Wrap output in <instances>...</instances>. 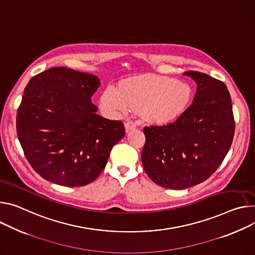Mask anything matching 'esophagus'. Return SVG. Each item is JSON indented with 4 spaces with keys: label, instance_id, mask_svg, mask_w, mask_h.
<instances>
[{
    "label": "esophagus",
    "instance_id": "1",
    "mask_svg": "<svg viewBox=\"0 0 255 255\" xmlns=\"http://www.w3.org/2000/svg\"><path fill=\"white\" fill-rule=\"evenodd\" d=\"M135 128H136V124H135L133 121L129 120V121H127V122L125 123V129H126L127 132L130 131V130H133V129H135Z\"/></svg>",
    "mask_w": 255,
    "mask_h": 255
}]
</instances>
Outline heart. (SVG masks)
Listing matches in <instances>:
<instances>
[{
	"label": "heart",
	"instance_id": "b5f03b06",
	"mask_svg": "<svg viewBox=\"0 0 255 255\" xmlns=\"http://www.w3.org/2000/svg\"><path fill=\"white\" fill-rule=\"evenodd\" d=\"M191 97L188 84L149 74L127 79L119 89L107 86L100 105L111 115L125 114L131 109L139 111L148 123L168 125L176 122L188 109Z\"/></svg>",
	"mask_w": 255,
	"mask_h": 255
}]
</instances>
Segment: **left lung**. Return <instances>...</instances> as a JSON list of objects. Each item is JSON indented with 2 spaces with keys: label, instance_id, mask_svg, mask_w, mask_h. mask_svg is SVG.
<instances>
[{
  "label": "left lung",
  "instance_id": "8db88e82",
  "mask_svg": "<svg viewBox=\"0 0 255 255\" xmlns=\"http://www.w3.org/2000/svg\"><path fill=\"white\" fill-rule=\"evenodd\" d=\"M197 84L192 105L174 123L144 127L141 161L161 187L181 190L210 178L223 163L235 132L226 84L205 73L187 71Z\"/></svg>",
  "mask_w": 255,
  "mask_h": 255
}]
</instances>
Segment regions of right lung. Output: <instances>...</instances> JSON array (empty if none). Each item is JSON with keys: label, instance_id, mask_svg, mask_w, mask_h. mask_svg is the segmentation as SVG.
Masks as SVG:
<instances>
[{"label": "right lung", "instance_id": "right-lung-1", "mask_svg": "<svg viewBox=\"0 0 255 255\" xmlns=\"http://www.w3.org/2000/svg\"><path fill=\"white\" fill-rule=\"evenodd\" d=\"M100 81L96 75L54 67L26 85L17 112V135L43 179L66 187L91 183L124 137V124L98 115L91 103Z\"/></svg>", "mask_w": 255, "mask_h": 255}]
</instances>
